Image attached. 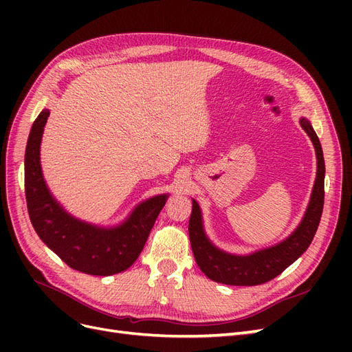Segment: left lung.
<instances>
[{"label": "left lung", "instance_id": "left-lung-1", "mask_svg": "<svg viewBox=\"0 0 352 352\" xmlns=\"http://www.w3.org/2000/svg\"><path fill=\"white\" fill-rule=\"evenodd\" d=\"M300 123L316 148L317 176L304 219L289 238L274 247L264 248L250 255H233L225 252L214 247L206 236L199 206L195 199H192V212L189 219L190 247H192L194 257L201 272L211 280L235 286L265 283L279 276L286 267H289L310 247L318 223H320L324 204V158L320 141H318L310 122L302 117Z\"/></svg>", "mask_w": 352, "mask_h": 352}]
</instances>
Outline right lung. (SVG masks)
<instances>
[{"instance_id": "1", "label": "right lung", "mask_w": 352, "mask_h": 352, "mask_svg": "<svg viewBox=\"0 0 352 352\" xmlns=\"http://www.w3.org/2000/svg\"><path fill=\"white\" fill-rule=\"evenodd\" d=\"M50 110L44 109L32 124L25 154V194L32 226L48 248L69 267L94 276H110L129 269L140 257L155 219L168 195L141 202L124 223L98 228L65 211L42 176L39 148Z\"/></svg>"}]
</instances>
